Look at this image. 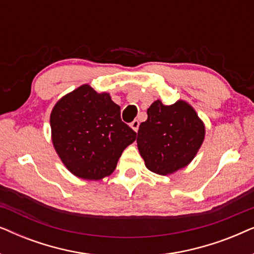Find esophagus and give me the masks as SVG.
Instances as JSON below:
<instances>
[{"label":"esophagus","instance_id":"obj_1","mask_svg":"<svg viewBox=\"0 0 254 254\" xmlns=\"http://www.w3.org/2000/svg\"><path fill=\"white\" fill-rule=\"evenodd\" d=\"M138 126H140V123H138L137 120H134L133 123L130 124V127L133 128V129H134L135 131H137V129H138Z\"/></svg>","mask_w":254,"mask_h":254}]
</instances>
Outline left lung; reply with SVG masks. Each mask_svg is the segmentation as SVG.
I'll list each match as a JSON object with an SVG mask.
<instances>
[{
	"instance_id": "1",
	"label": "left lung",
	"mask_w": 254,
	"mask_h": 254,
	"mask_svg": "<svg viewBox=\"0 0 254 254\" xmlns=\"http://www.w3.org/2000/svg\"><path fill=\"white\" fill-rule=\"evenodd\" d=\"M147 114L148 119L138 127L136 140L147 169L168 176L189 165L206 135V127L195 110L185 100L164 105L157 99Z\"/></svg>"
}]
</instances>
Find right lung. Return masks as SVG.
<instances>
[{
    "label": "right lung",
    "instance_id": "obj_1",
    "mask_svg": "<svg viewBox=\"0 0 254 254\" xmlns=\"http://www.w3.org/2000/svg\"><path fill=\"white\" fill-rule=\"evenodd\" d=\"M52 142L69 172L85 180L112 175L136 133L121 121L110 93L83 84L64 95L51 112Z\"/></svg>",
    "mask_w": 254,
    "mask_h": 254
}]
</instances>
